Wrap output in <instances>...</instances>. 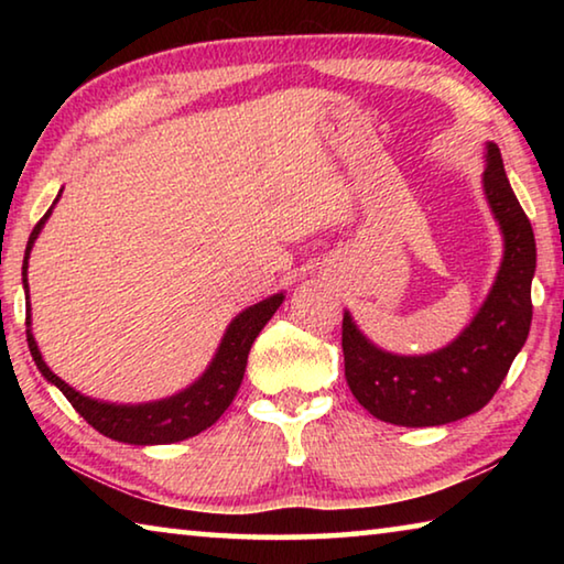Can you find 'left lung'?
Instances as JSON below:
<instances>
[{
  "instance_id": "8db88e82",
  "label": "left lung",
  "mask_w": 564,
  "mask_h": 564,
  "mask_svg": "<svg viewBox=\"0 0 564 564\" xmlns=\"http://www.w3.org/2000/svg\"><path fill=\"white\" fill-rule=\"evenodd\" d=\"M482 188L505 238L488 299L460 336L427 356H395L373 346L343 313V360L350 393L370 415L393 425H445L477 413L498 393L532 323L538 251L530 218L505 176L500 149L488 144Z\"/></svg>"
}]
</instances>
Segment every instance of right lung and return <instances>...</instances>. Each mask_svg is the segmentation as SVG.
<instances>
[{
  "label": "right lung",
  "instance_id": "1",
  "mask_svg": "<svg viewBox=\"0 0 564 564\" xmlns=\"http://www.w3.org/2000/svg\"><path fill=\"white\" fill-rule=\"evenodd\" d=\"M62 196V191H59ZM59 196L54 198V204L59 202ZM54 208V206H52ZM52 208L46 212L40 224L34 226V231L26 241L24 263H22V283L26 301H30V283H26V269H30V253L36 241V236L46 224V218L52 216ZM285 295L275 293L271 299L251 305L238 313L231 321V326L226 328L221 346H218L212 366L206 368V373L191 383L181 393L154 400V403H139V405H117V403H104V400H94L82 395L79 390H74L69 383H64L59 376H54L50 366H46L40 346L32 336V316L26 311V343H30L32 358L36 368L42 370V376L56 386L69 400L72 408L79 413L91 427H97L101 435L111 437V441L129 443V445H166L178 443L186 437H194L206 427H212L218 417L224 415V410L231 405L238 388L246 373V360L248 350H251L253 340L263 330L265 323L279 311Z\"/></svg>",
  "mask_w": 564,
  "mask_h": 564
}]
</instances>
